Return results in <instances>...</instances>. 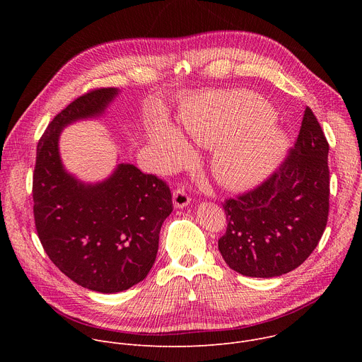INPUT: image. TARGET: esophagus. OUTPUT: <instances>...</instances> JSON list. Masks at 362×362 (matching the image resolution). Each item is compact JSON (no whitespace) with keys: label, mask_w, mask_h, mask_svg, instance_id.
I'll return each instance as SVG.
<instances>
[{"label":"esophagus","mask_w":362,"mask_h":362,"mask_svg":"<svg viewBox=\"0 0 362 362\" xmlns=\"http://www.w3.org/2000/svg\"><path fill=\"white\" fill-rule=\"evenodd\" d=\"M190 203V197L183 189H176L173 192V206L176 209H183Z\"/></svg>","instance_id":"1"}]
</instances>
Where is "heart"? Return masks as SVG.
<instances>
[{
  "label": "heart",
  "instance_id": "b5f03b06",
  "mask_svg": "<svg viewBox=\"0 0 362 362\" xmlns=\"http://www.w3.org/2000/svg\"><path fill=\"white\" fill-rule=\"evenodd\" d=\"M182 132L200 146H214L211 169L229 189H249L264 182L279 165L288 147L265 100L247 91L203 95L180 115ZM183 134L168 120L147 129V143L162 170H173L190 156Z\"/></svg>",
  "mask_w": 362,
  "mask_h": 362
}]
</instances>
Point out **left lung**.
I'll list each match as a JSON object with an SVG mask.
<instances>
[{"mask_svg":"<svg viewBox=\"0 0 362 362\" xmlns=\"http://www.w3.org/2000/svg\"><path fill=\"white\" fill-rule=\"evenodd\" d=\"M329 146L306 107L293 148L261 186L225 202L218 246L228 267L250 278L288 274L317 247L329 211Z\"/></svg>","mask_w":362,"mask_h":362,"instance_id":"left-lung-1","label":"left lung"}]
</instances>
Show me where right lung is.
<instances>
[{"label": "right lung", "mask_w": 362, "mask_h": 362, "mask_svg": "<svg viewBox=\"0 0 362 362\" xmlns=\"http://www.w3.org/2000/svg\"><path fill=\"white\" fill-rule=\"evenodd\" d=\"M119 93L93 90L59 113L38 141L33 176L34 219L45 253L71 281L101 293L126 291L147 276L162 225L173 211L169 186L134 165L119 163L95 183L63 165L64 127L101 117Z\"/></svg>", "instance_id": "right-lung-1"}]
</instances>
